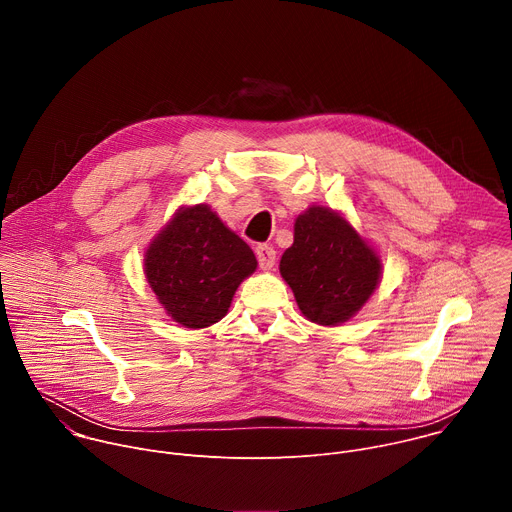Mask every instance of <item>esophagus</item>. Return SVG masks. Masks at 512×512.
Segmentation results:
<instances>
[{"mask_svg": "<svg viewBox=\"0 0 512 512\" xmlns=\"http://www.w3.org/2000/svg\"><path fill=\"white\" fill-rule=\"evenodd\" d=\"M255 255H257V261H259L261 269L267 271L275 265V249L271 245H257Z\"/></svg>", "mask_w": 512, "mask_h": 512, "instance_id": "esophagus-1", "label": "esophagus"}]
</instances>
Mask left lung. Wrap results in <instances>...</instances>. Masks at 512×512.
Masks as SVG:
<instances>
[{
	"mask_svg": "<svg viewBox=\"0 0 512 512\" xmlns=\"http://www.w3.org/2000/svg\"><path fill=\"white\" fill-rule=\"evenodd\" d=\"M279 273L306 320L338 326L371 300L383 261L342 212L312 204L296 218L294 245L281 255Z\"/></svg>",
	"mask_w": 512,
	"mask_h": 512,
	"instance_id": "8db88e82",
	"label": "left lung"
}]
</instances>
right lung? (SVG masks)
Here are the masks:
<instances>
[{
  "label": "right lung",
  "instance_id": "add662e5",
  "mask_svg": "<svg viewBox=\"0 0 512 512\" xmlns=\"http://www.w3.org/2000/svg\"><path fill=\"white\" fill-rule=\"evenodd\" d=\"M255 269L251 247L208 204L180 206L143 255L156 300L192 330L223 320L237 287Z\"/></svg>",
  "mask_w": 512,
  "mask_h": 512
}]
</instances>
